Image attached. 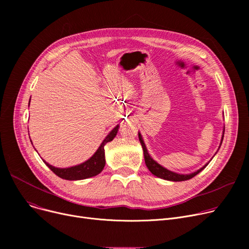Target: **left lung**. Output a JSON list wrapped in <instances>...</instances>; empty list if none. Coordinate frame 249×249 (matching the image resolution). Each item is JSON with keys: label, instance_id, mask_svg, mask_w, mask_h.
<instances>
[{"label": "left lung", "instance_id": "obj_1", "mask_svg": "<svg viewBox=\"0 0 249 249\" xmlns=\"http://www.w3.org/2000/svg\"><path fill=\"white\" fill-rule=\"evenodd\" d=\"M223 137L224 135L222 136V140H223ZM138 138H139V141L141 143L142 145V148H143V153H144V160H145V164L146 166L148 167V169L150 171L151 174H153L154 176L159 177L160 178H163V179H166V180H173V181H182V180H188L192 178H194L195 176H197L200 172H202L203 169L207 166V164L205 166H203L202 168H200L199 171L195 172L193 174H190V175H178V174H176V173H173L171 171H168V169L162 167L161 165H160L158 162L154 161L151 158L150 155L148 154L147 152V149L145 147V144L144 142H143L142 140V137L140 135V133H138ZM222 140H221V143H222Z\"/></svg>", "mask_w": 249, "mask_h": 249}]
</instances>
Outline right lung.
<instances>
[{"label":"right lung","instance_id":"add662e5","mask_svg":"<svg viewBox=\"0 0 249 249\" xmlns=\"http://www.w3.org/2000/svg\"><path fill=\"white\" fill-rule=\"evenodd\" d=\"M118 128H119V125H117L112 130V131L109 133V135L104 139L101 146L96 151V153L84 163H81V164L75 165V166H71L69 168H57V167L50 165L49 163L45 162L44 160L43 161L56 176H58L61 178H64V179L76 180V179H84V178L95 177L103 171L105 163H106V161H105L104 146L107 142L112 141L114 139V137L117 135Z\"/></svg>","mask_w":249,"mask_h":249}]
</instances>
